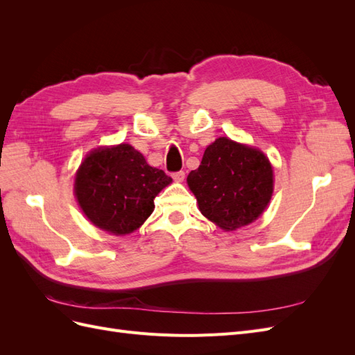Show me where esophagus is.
<instances>
[{
  "label": "esophagus",
  "instance_id": "esophagus-1",
  "mask_svg": "<svg viewBox=\"0 0 355 355\" xmlns=\"http://www.w3.org/2000/svg\"><path fill=\"white\" fill-rule=\"evenodd\" d=\"M171 178H173L175 180L178 182H182L185 179V171L184 170H179V171H175V173H171Z\"/></svg>",
  "mask_w": 355,
  "mask_h": 355
}]
</instances>
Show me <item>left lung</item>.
<instances>
[{"label":"left lung","instance_id":"obj_1","mask_svg":"<svg viewBox=\"0 0 355 355\" xmlns=\"http://www.w3.org/2000/svg\"><path fill=\"white\" fill-rule=\"evenodd\" d=\"M200 211L222 230L232 231L257 219L274 189L272 167L256 148L219 137L188 175Z\"/></svg>","mask_w":355,"mask_h":355}]
</instances>
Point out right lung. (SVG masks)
Returning <instances> with one entry per match:
<instances>
[{
  "label": "right lung",
  "mask_w": 355,
  "mask_h": 355,
  "mask_svg": "<svg viewBox=\"0 0 355 355\" xmlns=\"http://www.w3.org/2000/svg\"><path fill=\"white\" fill-rule=\"evenodd\" d=\"M171 182L128 145L94 149L75 178V196L89 220L115 235L137 230L154 211V198Z\"/></svg>",
  "instance_id": "add662e5"
}]
</instances>
